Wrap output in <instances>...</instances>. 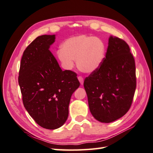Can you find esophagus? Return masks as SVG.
Listing matches in <instances>:
<instances>
[{
	"label": "esophagus",
	"instance_id": "obj_1",
	"mask_svg": "<svg viewBox=\"0 0 153 153\" xmlns=\"http://www.w3.org/2000/svg\"><path fill=\"white\" fill-rule=\"evenodd\" d=\"M77 78H78L79 81L80 82V84H81L82 85L84 84V78H83L82 76H78V77H77Z\"/></svg>",
	"mask_w": 153,
	"mask_h": 153
}]
</instances>
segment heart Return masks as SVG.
Wrapping results in <instances>:
<instances>
[{
    "instance_id": "b5f03b06",
    "label": "heart",
    "mask_w": 153,
    "mask_h": 153,
    "mask_svg": "<svg viewBox=\"0 0 153 153\" xmlns=\"http://www.w3.org/2000/svg\"><path fill=\"white\" fill-rule=\"evenodd\" d=\"M105 46L103 41L90 35H82L68 39L63 43L57 52L58 59L63 67L71 69L74 60L77 67L84 73L97 70L104 59Z\"/></svg>"
}]
</instances>
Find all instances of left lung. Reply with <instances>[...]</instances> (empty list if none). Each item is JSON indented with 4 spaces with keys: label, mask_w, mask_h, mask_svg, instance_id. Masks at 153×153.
Listing matches in <instances>:
<instances>
[{
    "label": "left lung",
    "mask_w": 153,
    "mask_h": 153,
    "mask_svg": "<svg viewBox=\"0 0 153 153\" xmlns=\"http://www.w3.org/2000/svg\"><path fill=\"white\" fill-rule=\"evenodd\" d=\"M84 86L97 120L110 123L126 114L137 86L134 58L126 41L110 36L103 62L85 77Z\"/></svg>",
    "instance_id": "1"
}]
</instances>
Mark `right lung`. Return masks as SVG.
I'll use <instances>...</instances> for the list:
<instances>
[{
	"label": "right lung",
	"instance_id": "obj_1",
	"mask_svg": "<svg viewBox=\"0 0 153 153\" xmlns=\"http://www.w3.org/2000/svg\"><path fill=\"white\" fill-rule=\"evenodd\" d=\"M55 35L39 36L23 52L19 74L23 105L40 126L54 130L67 120L71 96L80 85L77 74L62 71L49 51Z\"/></svg>",
	"mask_w": 153,
	"mask_h": 153
}]
</instances>
